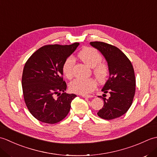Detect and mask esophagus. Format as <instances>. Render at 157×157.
I'll return each mask as SVG.
<instances>
[{"instance_id": "1", "label": "esophagus", "mask_w": 157, "mask_h": 157, "mask_svg": "<svg viewBox=\"0 0 157 157\" xmlns=\"http://www.w3.org/2000/svg\"><path fill=\"white\" fill-rule=\"evenodd\" d=\"M83 98H92V95H82Z\"/></svg>"}]
</instances>
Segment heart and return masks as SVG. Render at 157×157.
I'll list each match as a JSON object with an SVG mask.
<instances>
[{"label":"heart","mask_w":157,"mask_h":157,"mask_svg":"<svg viewBox=\"0 0 157 157\" xmlns=\"http://www.w3.org/2000/svg\"><path fill=\"white\" fill-rule=\"evenodd\" d=\"M79 58L86 65L93 68V73L99 82H103L108 75L109 70L106 65L102 64V57L94 48L87 47L80 51ZM75 60L71 56L67 59L63 65V73L67 78L71 79L73 75ZM96 88V82L92 78H77L69 84L71 91L79 94H88Z\"/></svg>","instance_id":"1"}]
</instances>
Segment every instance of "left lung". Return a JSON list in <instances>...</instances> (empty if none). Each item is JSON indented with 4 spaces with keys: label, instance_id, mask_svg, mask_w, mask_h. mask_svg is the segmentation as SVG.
Segmentation results:
<instances>
[{
    "label": "left lung",
    "instance_id": "left-lung-1",
    "mask_svg": "<svg viewBox=\"0 0 157 157\" xmlns=\"http://www.w3.org/2000/svg\"><path fill=\"white\" fill-rule=\"evenodd\" d=\"M101 52L107 62L109 76L102 92L104 105L97 115L104 119L111 120L124 115L132 104L136 91L134 70L132 63L121 50L102 42H90ZM110 94L108 99L104 96Z\"/></svg>",
    "mask_w": 157,
    "mask_h": 157
}]
</instances>
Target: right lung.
Segmentation results:
<instances>
[{"instance_id":"add662e5","label":"right lung","mask_w":157,"mask_h":157,"mask_svg":"<svg viewBox=\"0 0 157 157\" xmlns=\"http://www.w3.org/2000/svg\"><path fill=\"white\" fill-rule=\"evenodd\" d=\"M79 44L44 46L25 63L21 80L23 97L29 112L38 121L54 124L69 113L77 96L65 92L67 85L62 69Z\"/></svg>"}]
</instances>
